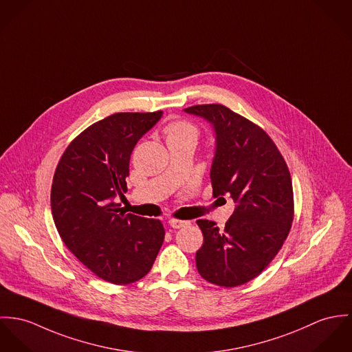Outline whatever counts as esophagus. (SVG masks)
<instances>
[{
  "label": "esophagus",
  "instance_id": "1",
  "mask_svg": "<svg viewBox=\"0 0 352 352\" xmlns=\"http://www.w3.org/2000/svg\"><path fill=\"white\" fill-rule=\"evenodd\" d=\"M168 224H170L171 228L178 230V228H182V227L189 226V221H186V220H178V219H170V220H168Z\"/></svg>",
  "mask_w": 352,
  "mask_h": 352
}]
</instances>
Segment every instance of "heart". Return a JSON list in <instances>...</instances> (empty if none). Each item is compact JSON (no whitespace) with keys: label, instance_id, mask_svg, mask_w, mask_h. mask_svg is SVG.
<instances>
[{"label":"heart","instance_id":"heart-1","mask_svg":"<svg viewBox=\"0 0 352 352\" xmlns=\"http://www.w3.org/2000/svg\"><path fill=\"white\" fill-rule=\"evenodd\" d=\"M166 133H167V140H179V139H188V138L197 140L198 128L189 121L178 120L166 128Z\"/></svg>","mask_w":352,"mask_h":352}]
</instances>
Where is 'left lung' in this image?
Here are the masks:
<instances>
[{"mask_svg": "<svg viewBox=\"0 0 352 352\" xmlns=\"http://www.w3.org/2000/svg\"><path fill=\"white\" fill-rule=\"evenodd\" d=\"M184 111L212 124L213 195H230L236 204L223 230L214 221L197 220L204 244L195 254V266L208 282L234 287L262 273L290 232L292 177L272 138L252 121L220 104Z\"/></svg>", "mask_w": 352, "mask_h": 352, "instance_id": "obj_1", "label": "left lung"}]
</instances>
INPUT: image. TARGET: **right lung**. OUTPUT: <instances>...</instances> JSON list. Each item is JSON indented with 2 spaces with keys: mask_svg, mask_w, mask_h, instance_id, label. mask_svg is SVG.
Returning <instances> with one entry per match:
<instances>
[{
  "mask_svg": "<svg viewBox=\"0 0 352 352\" xmlns=\"http://www.w3.org/2000/svg\"><path fill=\"white\" fill-rule=\"evenodd\" d=\"M162 113H115L91 124L69 144L54 174L51 210L63 243L83 266L115 285L147 275L164 240L159 220L125 214L115 201L126 192L136 143Z\"/></svg>",
  "mask_w": 352,
  "mask_h": 352,
  "instance_id": "right-lung-1",
  "label": "right lung"
}]
</instances>
